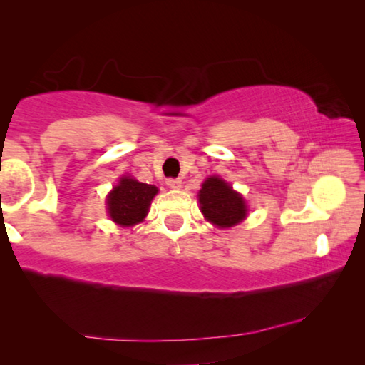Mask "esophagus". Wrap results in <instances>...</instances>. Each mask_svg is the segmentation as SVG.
Instances as JSON below:
<instances>
[{
    "instance_id": "1",
    "label": "esophagus",
    "mask_w": 365,
    "mask_h": 365,
    "mask_svg": "<svg viewBox=\"0 0 365 365\" xmlns=\"http://www.w3.org/2000/svg\"><path fill=\"white\" fill-rule=\"evenodd\" d=\"M165 183H168V187L172 188V190H178L182 187L180 178H168V182H165Z\"/></svg>"
}]
</instances>
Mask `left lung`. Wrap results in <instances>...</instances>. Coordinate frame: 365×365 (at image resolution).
Here are the masks:
<instances>
[{"label": "left lung", "mask_w": 365, "mask_h": 365, "mask_svg": "<svg viewBox=\"0 0 365 365\" xmlns=\"http://www.w3.org/2000/svg\"><path fill=\"white\" fill-rule=\"evenodd\" d=\"M200 205L205 217L211 224L227 228L237 225L246 217L243 197L219 177H209L200 191Z\"/></svg>", "instance_id": "8db88e82"}]
</instances>
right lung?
<instances>
[{"instance_id": "right-lung-1", "label": "right lung", "mask_w": 365, "mask_h": 365, "mask_svg": "<svg viewBox=\"0 0 365 365\" xmlns=\"http://www.w3.org/2000/svg\"><path fill=\"white\" fill-rule=\"evenodd\" d=\"M158 193L154 185L123 177L108 196L110 219L119 225H135L145 219L151 200Z\"/></svg>"}]
</instances>
